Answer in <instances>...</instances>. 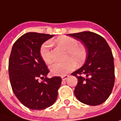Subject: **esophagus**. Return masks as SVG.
<instances>
[{
    "label": "esophagus",
    "instance_id": "esophagus-1",
    "mask_svg": "<svg viewBox=\"0 0 121 121\" xmlns=\"http://www.w3.org/2000/svg\"><path fill=\"white\" fill-rule=\"evenodd\" d=\"M69 75H65V76H62V80H66L67 79H68L69 78Z\"/></svg>",
    "mask_w": 121,
    "mask_h": 121
}]
</instances>
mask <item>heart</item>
Listing matches in <instances>:
<instances>
[{"label": "heart", "mask_w": 121, "mask_h": 121, "mask_svg": "<svg viewBox=\"0 0 121 121\" xmlns=\"http://www.w3.org/2000/svg\"><path fill=\"white\" fill-rule=\"evenodd\" d=\"M55 42L57 46L67 51L65 59H67L64 62H56L50 67L49 69L53 75L64 76L74 69L75 67L74 61L77 64H80L84 61L86 56V50L82 46L79 45L78 41L72 37L62 36L58 38ZM40 55L45 63L51 64L52 62L53 57L51 51V44L49 41L41 45Z\"/></svg>", "instance_id": "heart-1"}]
</instances>
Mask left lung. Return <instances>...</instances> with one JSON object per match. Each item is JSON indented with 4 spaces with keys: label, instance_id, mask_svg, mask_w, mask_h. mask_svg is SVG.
Returning <instances> with one entry per match:
<instances>
[{
    "label": "left lung",
    "instance_id": "8db88e82",
    "mask_svg": "<svg viewBox=\"0 0 121 121\" xmlns=\"http://www.w3.org/2000/svg\"><path fill=\"white\" fill-rule=\"evenodd\" d=\"M80 40L87 56L82 67L72 75L78 79L74 89L76 98L89 105H98L110 96L115 82L114 59L105 39L91 31L67 34Z\"/></svg>",
    "mask_w": 121,
    "mask_h": 121
}]
</instances>
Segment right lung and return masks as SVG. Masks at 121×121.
<instances>
[{"label": "right lung", "mask_w": 121, "mask_h": 121, "mask_svg": "<svg viewBox=\"0 0 121 121\" xmlns=\"http://www.w3.org/2000/svg\"><path fill=\"white\" fill-rule=\"evenodd\" d=\"M53 36L29 32L17 39L11 49L8 62L11 87L18 100L31 110L50 107L57 98L62 79L48 78L49 70L40 55L41 45ZM39 78L44 81L39 82Z\"/></svg>", "instance_id": "obj_1"}]
</instances>
